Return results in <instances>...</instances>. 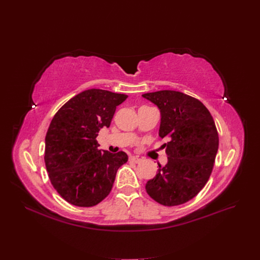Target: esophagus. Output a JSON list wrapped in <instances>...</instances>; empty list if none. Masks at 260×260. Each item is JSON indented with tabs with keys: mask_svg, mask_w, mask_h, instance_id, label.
Segmentation results:
<instances>
[{
	"mask_svg": "<svg viewBox=\"0 0 260 260\" xmlns=\"http://www.w3.org/2000/svg\"><path fill=\"white\" fill-rule=\"evenodd\" d=\"M129 161L131 162H134V163H139L141 161V159L139 157H136V156H133L129 158Z\"/></svg>",
	"mask_w": 260,
	"mask_h": 260,
	"instance_id": "obj_1",
	"label": "esophagus"
}]
</instances>
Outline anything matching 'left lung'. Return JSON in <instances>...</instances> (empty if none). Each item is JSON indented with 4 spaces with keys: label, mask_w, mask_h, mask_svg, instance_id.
I'll return each instance as SVG.
<instances>
[{
    "label": "left lung",
    "mask_w": 260,
    "mask_h": 260,
    "mask_svg": "<svg viewBox=\"0 0 260 260\" xmlns=\"http://www.w3.org/2000/svg\"><path fill=\"white\" fill-rule=\"evenodd\" d=\"M161 113L159 136L168 138V163L145 189L155 201L167 207L193 199L207 184L213 171L219 137L209 109L198 99L176 90L143 93Z\"/></svg>",
    "instance_id": "left-lung-1"
}]
</instances>
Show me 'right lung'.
I'll return each mask as SVG.
<instances>
[{
    "label": "right lung",
    "mask_w": 260,
    "mask_h": 260,
    "mask_svg": "<svg viewBox=\"0 0 260 260\" xmlns=\"http://www.w3.org/2000/svg\"><path fill=\"white\" fill-rule=\"evenodd\" d=\"M127 94L91 88L68 100L53 116L45 137L44 161L54 189L77 207L97 206L113 188L124 152L100 151L97 136L109 127Z\"/></svg>",
    "instance_id": "add662e5"
}]
</instances>
